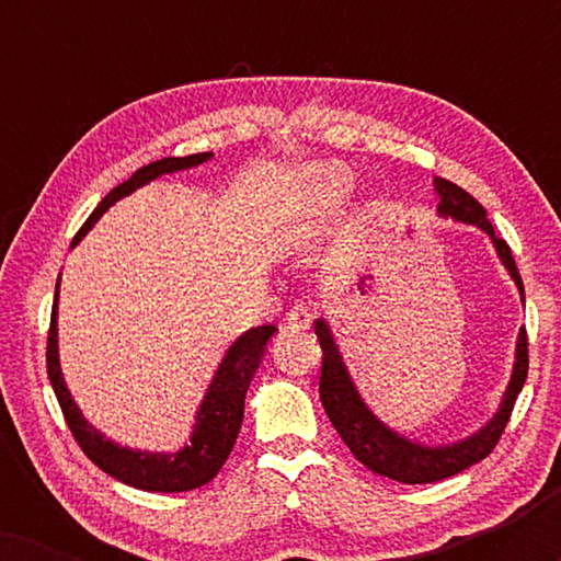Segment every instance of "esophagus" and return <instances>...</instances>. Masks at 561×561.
<instances>
[{"instance_id": "obj_1", "label": "esophagus", "mask_w": 561, "mask_h": 561, "mask_svg": "<svg viewBox=\"0 0 561 561\" xmlns=\"http://www.w3.org/2000/svg\"><path fill=\"white\" fill-rule=\"evenodd\" d=\"M309 324H311V317L309 313H306L304 309H294L286 317V332H306V329H309Z\"/></svg>"}]
</instances>
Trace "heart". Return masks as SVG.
Wrapping results in <instances>:
<instances>
[{"mask_svg": "<svg viewBox=\"0 0 561 561\" xmlns=\"http://www.w3.org/2000/svg\"><path fill=\"white\" fill-rule=\"evenodd\" d=\"M355 186L352 173L342 165H319L313 168L309 175V209H311V225L304 227V232L298 234V240L309 237L313 232V225L327 214L347 202L350 191Z\"/></svg>", "mask_w": 561, "mask_h": 561, "instance_id": "obj_1", "label": "heart"}]
</instances>
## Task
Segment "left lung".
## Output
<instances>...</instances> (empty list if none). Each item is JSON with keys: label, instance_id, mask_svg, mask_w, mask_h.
<instances>
[{"label": "left lung", "instance_id": "8db88e82", "mask_svg": "<svg viewBox=\"0 0 561 561\" xmlns=\"http://www.w3.org/2000/svg\"><path fill=\"white\" fill-rule=\"evenodd\" d=\"M434 191L436 196H439L436 211H439L444 219L451 217L455 221H462V225H472L490 237L503 267L508 271L513 283H516L520 301H526L524 280H520L518 275L516 260H513L511 248L505 244V240L495 237V229L490 225L485 209H482L465 188H459L457 183H451L447 179H434ZM313 332H317L321 352H324L319 378L321 405H324L327 416L336 428V434L342 436V442L347 444L352 455H355L367 470L382 474V478L403 482V485H421V482L451 478V474L462 472L474 462H480V459H485L490 451H493L497 439H501L503 428L511 419L513 403H516L528 375V340L526 329H520L508 388H505L501 405H497L493 419L485 421L478 432L465 436V439H457L451 444H421L416 439L398 434L396 428H390L388 424H382V421L370 411V405H367L365 398L359 396L347 365H344V357L340 347H336L329 321H313Z\"/></svg>", "mask_w": 561, "mask_h": 561}]
</instances>
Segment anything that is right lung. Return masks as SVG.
I'll return each instance as SVG.
<instances>
[{
  "instance_id": "right-lung-1",
  "label": "right lung",
  "mask_w": 561,
  "mask_h": 561,
  "mask_svg": "<svg viewBox=\"0 0 561 561\" xmlns=\"http://www.w3.org/2000/svg\"><path fill=\"white\" fill-rule=\"evenodd\" d=\"M211 158L214 152H196V156L163 158L150 165H142L140 171H135L125 183H119L117 188H112L110 194L99 202L96 209L91 211V217L83 221L79 234L73 237V244H79L83 237H87L89 229L96 225L99 217H102L112 204H117L119 198L129 196L137 188L148 186L150 181L160 179V175L188 171V168L202 165ZM58 288L60 275L56 283V301H53L48 332V355L45 357H48V378L53 390H56L60 411H64L66 424L71 428L73 439L79 442L83 455H87L99 470L112 474L114 480L125 482V485H133L137 490H148V493H186V490L206 485V482L221 470V465L227 462L229 451L234 447L244 416V396H248L250 382L255 378L260 363H263L267 342H271V336L278 332V329L273 324L252 327L229 344L217 373H214L209 388H206L202 403H198L188 442L183 444L181 449H133L106 439L96 426H91L89 421L83 419L79 403L73 401L71 390L66 386L64 370H60L58 359Z\"/></svg>"
}]
</instances>
